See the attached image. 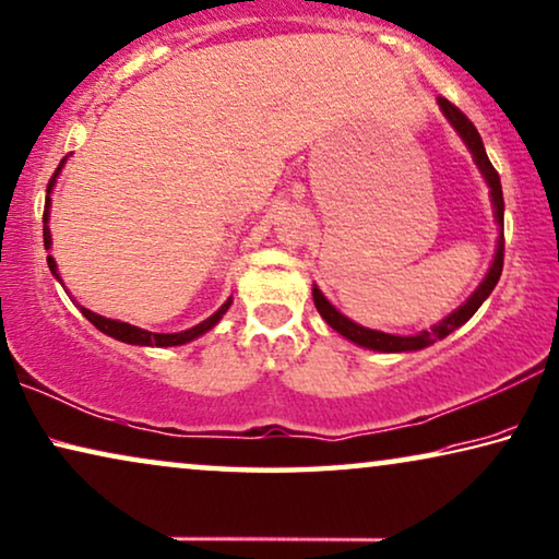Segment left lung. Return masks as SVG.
I'll use <instances>...</instances> for the list:
<instances>
[{
	"label": "left lung",
	"mask_w": 559,
	"mask_h": 559,
	"mask_svg": "<svg viewBox=\"0 0 559 559\" xmlns=\"http://www.w3.org/2000/svg\"><path fill=\"white\" fill-rule=\"evenodd\" d=\"M439 105L443 110V116L451 126H454V131L461 135V141L466 143V148L472 151V156L476 160V166H479V171L484 176V181L489 183V193H491V204H495V219L499 224V239H497V252H495V262H491L487 277L479 287L474 289L472 297L466 299L464 305L456 307L454 312L449 314V318H443L439 325H433L431 330H424V333H416V335H391V333H380V330H370V328H362L358 322H353L350 318H345L343 312L335 310L333 305L328 302V297L320 293L318 287H312V299H314V307H318V312L322 314V320L328 322L330 328L340 333L343 337L350 340V343L360 345V347H368V350H378V353H408V350H424V347L433 345L436 340H443L449 333H454L456 328L464 325V322L472 318V314L479 310L484 299L491 295V289L497 287V282L501 277V266H504V197H501V181H499V174L495 171V166H491V160L487 156V151H484V143H481V135L476 131L472 120H468L464 112H461L454 103H449L447 98H439Z\"/></svg>",
	"instance_id": "left-lung-1"
}]
</instances>
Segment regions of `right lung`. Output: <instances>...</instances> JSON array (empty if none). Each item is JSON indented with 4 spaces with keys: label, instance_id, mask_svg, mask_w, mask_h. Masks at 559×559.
Listing matches in <instances>:
<instances>
[{
    "label": "right lung",
    "instance_id": "obj_1",
    "mask_svg": "<svg viewBox=\"0 0 559 559\" xmlns=\"http://www.w3.org/2000/svg\"><path fill=\"white\" fill-rule=\"evenodd\" d=\"M62 164H64V158H62ZM62 164L58 166V171H55V176L50 179V183H47V193L52 191L55 179H58V174H60ZM50 204H52V201H50V197H47V201H45V216H43V222H45V226H43L45 249H50V245H52L50 226H47V216H50ZM47 264H50V272L55 274V280H60V274H58V264H55L52 257H47ZM60 282H62V280H60ZM229 305H231V297L226 299V302L219 307V310H216V312L212 314V318H206L204 322H199V325H193V328H189V330H183V333H148V330L135 328V325H131V322H120V320L103 318V314H98V312H91V310H87V307H80V312H83L85 318L91 320L93 325L100 330V333L110 335V337H116V340H120V343H128V345H148V347H174V345L191 343V340H197L199 335L209 333V330H212V328L216 325V322H219V320L224 318V312L229 310Z\"/></svg>",
    "mask_w": 559,
    "mask_h": 559
}]
</instances>
